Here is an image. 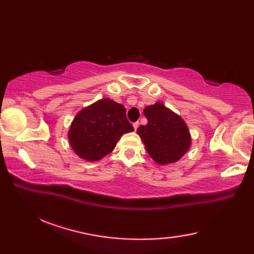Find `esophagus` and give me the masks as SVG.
<instances>
[{
    "label": "esophagus",
    "mask_w": 254,
    "mask_h": 254,
    "mask_svg": "<svg viewBox=\"0 0 254 254\" xmlns=\"http://www.w3.org/2000/svg\"><path fill=\"white\" fill-rule=\"evenodd\" d=\"M138 126H139V122H138V121H137V122H134V123H133L134 130H137V127H138Z\"/></svg>",
    "instance_id": "1"
}]
</instances>
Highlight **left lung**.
<instances>
[{
  "mask_svg": "<svg viewBox=\"0 0 254 254\" xmlns=\"http://www.w3.org/2000/svg\"><path fill=\"white\" fill-rule=\"evenodd\" d=\"M144 115L147 124L138 127L137 133L150 157L161 165L181 158L191 144L185 121L160 102L147 106Z\"/></svg>",
  "mask_w": 254,
  "mask_h": 254,
  "instance_id": "8db88e82",
  "label": "left lung"
}]
</instances>
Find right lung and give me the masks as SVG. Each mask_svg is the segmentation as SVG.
Returning a JSON list of instances; mask_svg holds the SVG:
<instances>
[{"mask_svg":"<svg viewBox=\"0 0 254 254\" xmlns=\"http://www.w3.org/2000/svg\"><path fill=\"white\" fill-rule=\"evenodd\" d=\"M133 130L123 105L101 99L77 113L68 139L79 157L96 161L112 152L122 134Z\"/></svg>","mask_w":254,"mask_h":254,"instance_id":"add662e5","label":"right lung"}]
</instances>
